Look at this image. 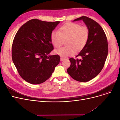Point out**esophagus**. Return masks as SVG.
Here are the masks:
<instances>
[{
	"label": "esophagus",
	"instance_id": "34e87169",
	"mask_svg": "<svg viewBox=\"0 0 120 120\" xmlns=\"http://www.w3.org/2000/svg\"><path fill=\"white\" fill-rule=\"evenodd\" d=\"M65 59V58H64V57H61V58H60V61H62L64 60Z\"/></svg>",
	"mask_w": 120,
	"mask_h": 120
}]
</instances>
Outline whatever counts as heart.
Here are the masks:
<instances>
[{
    "label": "heart",
    "instance_id": "b5f03b06",
    "mask_svg": "<svg viewBox=\"0 0 120 120\" xmlns=\"http://www.w3.org/2000/svg\"><path fill=\"white\" fill-rule=\"evenodd\" d=\"M89 30L86 26L68 22L62 26L58 32L52 31L50 34V41L54 47L62 46L64 40L67 39L65 47L56 49L55 52L62 56H71L76 51H80L86 46L89 39Z\"/></svg>",
    "mask_w": 120,
    "mask_h": 120
}]
</instances>
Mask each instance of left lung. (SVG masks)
I'll use <instances>...</instances> for the list:
<instances>
[{
  "mask_svg": "<svg viewBox=\"0 0 120 120\" xmlns=\"http://www.w3.org/2000/svg\"><path fill=\"white\" fill-rule=\"evenodd\" d=\"M81 20L89 29V39L76 56H81V59H69L71 66L67 72L73 79L86 82L95 77L102 70L108 54V44L103 29L97 22L85 16L73 21Z\"/></svg>",
  "mask_w": 120,
  "mask_h": 120,
  "instance_id": "left-lung-1",
  "label": "left lung"
}]
</instances>
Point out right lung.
<instances>
[{
	"instance_id": "add662e5",
	"label": "right lung",
	"mask_w": 120,
	"mask_h": 120,
	"mask_svg": "<svg viewBox=\"0 0 120 120\" xmlns=\"http://www.w3.org/2000/svg\"><path fill=\"white\" fill-rule=\"evenodd\" d=\"M59 23L33 19L16 33L12 44V60L19 74L27 82H44L59 63V55L48 56L53 49L50 34Z\"/></svg>"
}]
</instances>
